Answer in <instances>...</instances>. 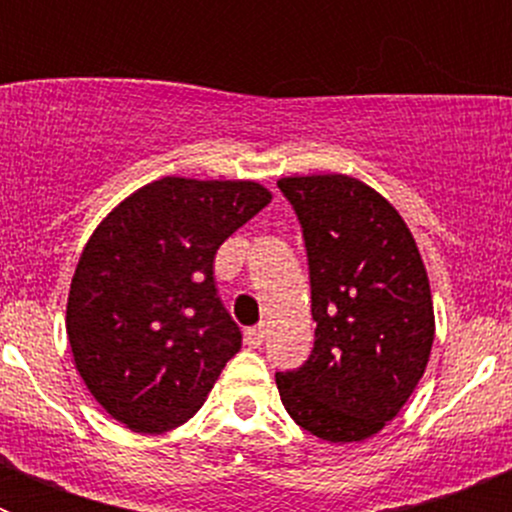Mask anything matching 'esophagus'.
Masks as SVG:
<instances>
[{
	"instance_id": "esophagus-1",
	"label": "esophagus",
	"mask_w": 512,
	"mask_h": 512,
	"mask_svg": "<svg viewBox=\"0 0 512 512\" xmlns=\"http://www.w3.org/2000/svg\"><path fill=\"white\" fill-rule=\"evenodd\" d=\"M243 341L248 348H259L264 343V328L261 325H253V328L243 330Z\"/></svg>"
}]
</instances>
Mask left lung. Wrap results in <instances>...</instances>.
Here are the masks:
<instances>
[{
	"label": "left lung",
	"instance_id": "8db88e82",
	"mask_svg": "<svg viewBox=\"0 0 512 512\" xmlns=\"http://www.w3.org/2000/svg\"><path fill=\"white\" fill-rule=\"evenodd\" d=\"M310 271L315 343L277 372L284 408L330 443L382 431L413 395L431 356L433 302L408 225L382 194L343 174L289 176Z\"/></svg>",
	"mask_w": 512,
	"mask_h": 512
}]
</instances>
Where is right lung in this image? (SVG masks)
<instances>
[{
  "label": "right lung",
  "instance_id": "right-lung-1",
  "mask_svg": "<svg viewBox=\"0 0 512 512\" xmlns=\"http://www.w3.org/2000/svg\"><path fill=\"white\" fill-rule=\"evenodd\" d=\"M269 202L256 182L166 176L99 223L71 279L66 333L112 418L164 433L202 408L241 351V328L217 297L215 253Z\"/></svg>",
  "mask_w": 512,
  "mask_h": 512
}]
</instances>
